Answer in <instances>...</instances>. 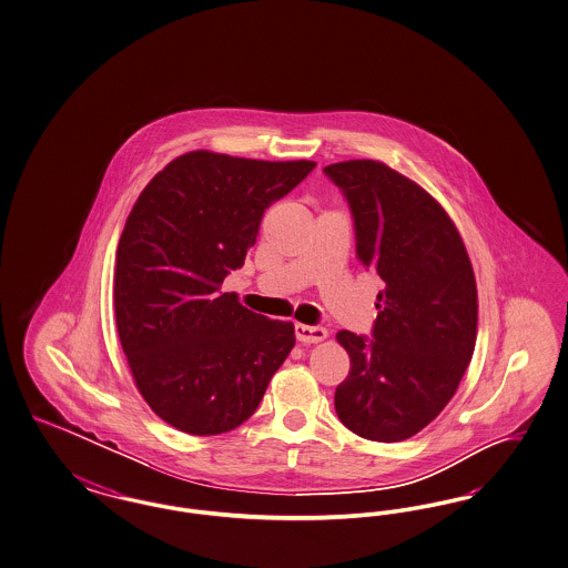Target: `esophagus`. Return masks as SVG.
Returning a JSON list of instances; mask_svg holds the SVG:
<instances>
[{"label": "esophagus", "mask_w": 568, "mask_h": 568, "mask_svg": "<svg viewBox=\"0 0 568 568\" xmlns=\"http://www.w3.org/2000/svg\"><path fill=\"white\" fill-rule=\"evenodd\" d=\"M295 337L304 344H318V342H325L327 339V328L312 327V325H302L297 323L295 325Z\"/></svg>", "instance_id": "esophagus-1"}]
</instances>
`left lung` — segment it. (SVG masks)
Here are the masks:
<instances>
[{"label": "left lung", "instance_id": "obj_1", "mask_svg": "<svg viewBox=\"0 0 568 568\" xmlns=\"http://www.w3.org/2000/svg\"><path fill=\"white\" fill-rule=\"evenodd\" d=\"M344 191L356 258L383 278L373 339L339 331L349 375L335 389L347 429L402 442L425 429L454 397L477 342L473 264L444 206L378 160L325 166Z\"/></svg>", "mask_w": 568, "mask_h": 568}]
</instances>
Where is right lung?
I'll list each match as a JSON object with an SVG mask.
<instances>
[{"label": "right lung", "mask_w": 568, "mask_h": 568, "mask_svg": "<svg viewBox=\"0 0 568 568\" xmlns=\"http://www.w3.org/2000/svg\"><path fill=\"white\" fill-rule=\"evenodd\" d=\"M314 166L195 150L141 191L116 250L114 314L139 394L174 429L240 427L290 356L293 323L245 308L221 285L243 266L264 210Z\"/></svg>", "instance_id": "1"}]
</instances>
